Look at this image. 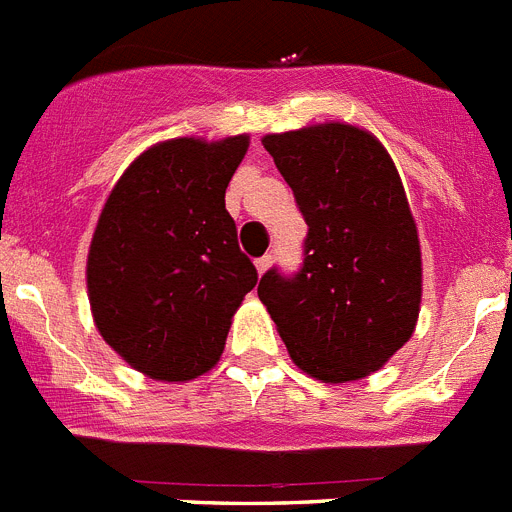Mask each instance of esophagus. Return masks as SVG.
I'll return each instance as SVG.
<instances>
[{"instance_id":"esophagus-1","label":"esophagus","mask_w":512,"mask_h":512,"mask_svg":"<svg viewBox=\"0 0 512 512\" xmlns=\"http://www.w3.org/2000/svg\"><path fill=\"white\" fill-rule=\"evenodd\" d=\"M271 266V256L269 253H266V256H261V259H256V271H259V274H264L266 269H269Z\"/></svg>"}]
</instances>
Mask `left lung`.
<instances>
[{
    "label": "left lung",
    "instance_id": "left-lung-1",
    "mask_svg": "<svg viewBox=\"0 0 512 512\" xmlns=\"http://www.w3.org/2000/svg\"><path fill=\"white\" fill-rule=\"evenodd\" d=\"M307 223L295 274L274 266L259 297L302 372L351 382L413 336L420 246L400 174L382 143L341 122L266 135Z\"/></svg>",
    "mask_w": 512,
    "mask_h": 512
}]
</instances>
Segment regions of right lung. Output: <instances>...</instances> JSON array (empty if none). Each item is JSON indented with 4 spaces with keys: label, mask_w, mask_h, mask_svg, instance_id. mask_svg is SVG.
Instances as JSON below:
<instances>
[{
    "label": "right lung",
    "mask_w": 512,
    "mask_h": 512,
    "mask_svg": "<svg viewBox=\"0 0 512 512\" xmlns=\"http://www.w3.org/2000/svg\"><path fill=\"white\" fill-rule=\"evenodd\" d=\"M248 138H176L135 158L99 215L87 261L94 323L122 359L164 382L210 372L259 274L225 189Z\"/></svg>",
    "instance_id": "1"
}]
</instances>
